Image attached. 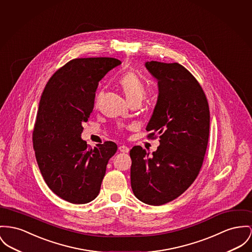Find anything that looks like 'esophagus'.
<instances>
[{
	"mask_svg": "<svg viewBox=\"0 0 252 252\" xmlns=\"http://www.w3.org/2000/svg\"><path fill=\"white\" fill-rule=\"evenodd\" d=\"M118 149H119V151L121 152V153H129V151H130V149L127 146H125V145L119 146Z\"/></svg>",
	"mask_w": 252,
	"mask_h": 252,
	"instance_id": "1",
	"label": "esophagus"
}]
</instances>
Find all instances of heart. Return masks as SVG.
Wrapping results in <instances>:
<instances>
[{
  "mask_svg": "<svg viewBox=\"0 0 252 252\" xmlns=\"http://www.w3.org/2000/svg\"><path fill=\"white\" fill-rule=\"evenodd\" d=\"M119 85L130 103L142 100L146 94V89L143 82L133 71L123 74L119 79Z\"/></svg>",
  "mask_w": 252,
  "mask_h": 252,
  "instance_id": "heart-1",
  "label": "heart"
}]
</instances>
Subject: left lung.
Segmentation results:
<instances>
[{"mask_svg": "<svg viewBox=\"0 0 252 252\" xmlns=\"http://www.w3.org/2000/svg\"><path fill=\"white\" fill-rule=\"evenodd\" d=\"M158 79V97L146 127L148 138L159 135L149 154L140 146L130 151L131 186L139 201L161 205L180 197L198 177L209 136V107L198 80L179 63L146 62Z\"/></svg>", "mask_w": 252, "mask_h": 252, "instance_id": "obj_1", "label": "left lung"}]
</instances>
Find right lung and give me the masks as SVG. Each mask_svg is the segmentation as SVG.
I'll return each instance as SVG.
<instances>
[{"label":"right lung","instance_id":"1","mask_svg":"<svg viewBox=\"0 0 252 252\" xmlns=\"http://www.w3.org/2000/svg\"><path fill=\"white\" fill-rule=\"evenodd\" d=\"M121 62L111 57L76 58L48 81L39 103L32 141L40 172L51 191L65 201L83 204L100 191L113 141L94 149L82 140V123L94 106L98 82Z\"/></svg>","mask_w":252,"mask_h":252}]
</instances>
